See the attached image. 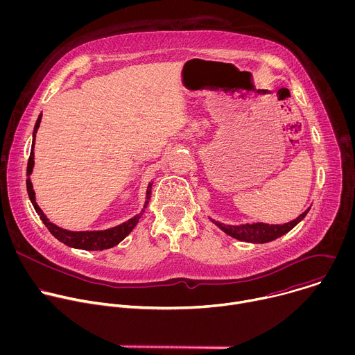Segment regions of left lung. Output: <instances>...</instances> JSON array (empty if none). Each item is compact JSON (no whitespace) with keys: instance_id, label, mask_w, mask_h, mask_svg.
<instances>
[{"instance_id":"1","label":"left lung","mask_w":355,"mask_h":355,"mask_svg":"<svg viewBox=\"0 0 355 355\" xmlns=\"http://www.w3.org/2000/svg\"><path fill=\"white\" fill-rule=\"evenodd\" d=\"M309 212L305 211L302 215H299L295 220L284 223V225H267V223H252V225H243V226H229L223 225L220 222H215V225L222 229L225 233L229 236L241 240V241H248V243H267L271 240H275L285 233H288L291 229H293L303 218L306 216Z\"/></svg>"}]
</instances>
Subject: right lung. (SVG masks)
<instances>
[{
  "mask_svg": "<svg viewBox=\"0 0 355 355\" xmlns=\"http://www.w3.org/2000/svg\"><path fill=\"white\" fill-rule=\"evenodd\" d=\"M40 121H42V114L39 115L36 123H35V130H33V141H32V150H31V156H29V160H28V168H26V175H28V180H26V189H28V195H29V199L32 202V205L36 211V214L39 215V218L42 219V222L44 223V226L49 229V232L52 233L58 240H60L62 243H64L66 245L69 247H74V248H81V250H91V251H96V250H105V248H111L114 245H116L118 243H121L132 230L133 227L137 225L139 219L141 218L144 209H141V212L136 216H133L132 219H129L128 222L119 225V226H115L112 229H107V230H99V232H70V230H66V229H62L59 226H56L55 223L49 222V219L46 218V215L42 212V209L37 207L36 200H35V191H33V187H32V182H31V178L29 175L32 174V168H33V146H35V137H36V132H37V128L40 125ZM151 185L153 184H148L147 187V193H146V204H144V208L147 207L148 204V199H150V193H151Z\"/></svg>",
  "mask_w": 355,
  "mask_h": 355,
  "instance_id": "obj_1",
  "label": "right lung"
}]
</instances>
